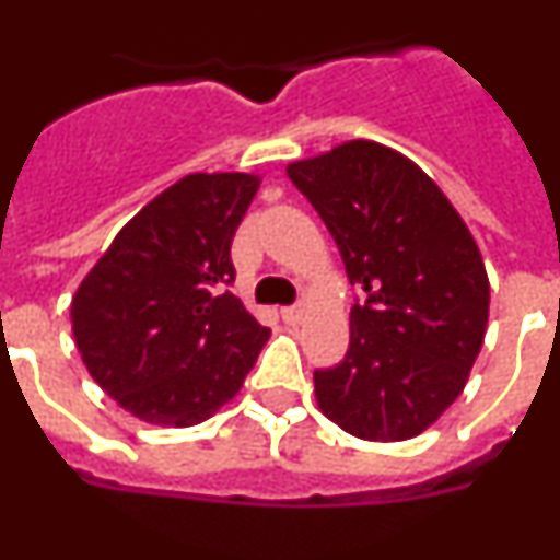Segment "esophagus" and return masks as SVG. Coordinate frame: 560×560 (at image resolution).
<instances>
[{
  "label": "esophagus",
  "instance_id": "esophagus-1",
  "mask_svg": "<svg viewBox=\"0 0 560 560\" xmlns=\"http://www.w3.org/2000/svg\"><path fill=\"white\" fill-rule=\"evenodd\" d=\"M281 320L290 323V326H298V323L304 320V306H284V310H281Z\"/></svg>",
  "mask_w": 560,
  "mask_h": 560
}]
</instances>
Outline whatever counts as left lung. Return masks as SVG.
<instances>
[{
    "label": "left lung",
    "mask_w": 560,
    "mask_h": 560,
    "mask_svg": "<svg viewBox=\"0 0 560 560\" xmlns=\"http://www.w3.org/2000/svg\"><path fill=\"white\" fill-rule=\"evenodd\" d=\"M287 176L364 292L345 359L315 370L317 406L359 439L417 436L462 395L483 345L489 279L478 245L431 176L381 143L351 140L292 162Z\"/></svg>",
    "instance_id": "obj_1"
}]
</instances>
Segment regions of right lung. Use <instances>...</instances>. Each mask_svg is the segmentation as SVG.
<instances>
[{
	"mask_svg": "<svg viewBox=\"0 0 560 560\" xmlns=\"http://www.w3.org/2000/svg\"><path fill=\"white\" fill-rule=\"evenodd\" d=\"M259 179L190 174L115 234L71 301L88 373L135 417L198 425L232 400L270 328L245 312L232 240Z\"/></svg>",
	"mask_w": 560,
	"mask_h": 560,
	"instance_id": "right-lung-1",
	"label": "right lung"
}]
</instances>
